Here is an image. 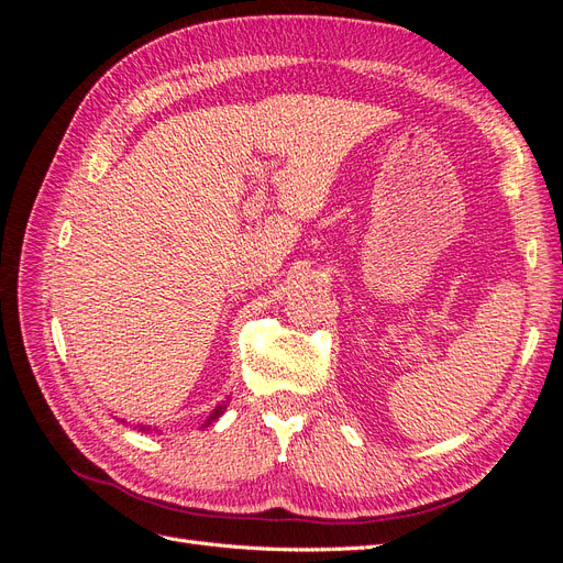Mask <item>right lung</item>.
Here are the masks:
<instances>
[{"instance_id":"1","label":"right lung","mask_w":563,"mask_h":563,"mask_svg":"<svg viewBox=\"0 0 563 563\" xmlns=\"http://www.w3.org/2000/svg\"><path fill=\"white\" fill-rule=\"evenodd\" d=\"M225 406H228V404H225V401H223V404H220V406H218V408H216V411H213V413H211V416H209V420H207V422H203V424H201V428H209V424H211V422H213V420H216V418H218V416H220V413H223V411H225ZM141 430H145V428H141Z\"/></svg>"}]
</instances>
